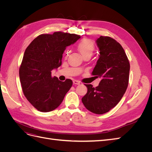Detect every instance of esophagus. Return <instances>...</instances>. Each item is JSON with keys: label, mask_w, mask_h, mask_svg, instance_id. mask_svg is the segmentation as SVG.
I'll return each mask as SVG.
<instances>
[{"label": "esophagus", "mask_w": 152, "mask_h": 152, "mask_svg": "<svg viewBox=\"0 0 152 152\" xmlns=\"http://www.w3.org/2000/svg\"><path fill=\"white\" fill-rule=\"evenodd\" d=\"M73 83L74 84H76V85H79L80 84V82L79 81V80H74L73 81Z\"/></svg>", "instance_id": "obj_1"}]
</instances>
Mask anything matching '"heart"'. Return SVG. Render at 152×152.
Wrapping results in <instances>:
<instances>
[{
  "label": "heart",
  "mask_w": 152,
  "mask_h": 152,
  "mask_svg": "<svg viewBox=\"0 0 152 152\" xmlns=\"http://www.w3.org/2000/svg\"><path fill=\"white\" fill-rule=\"evenodd\" d=\"M78 50L82 56L86 55H92L95 49L94 42L90 39H83L78 44Z\"/></svg>",
  "instance_id": "heart-1"
}]
</instances>
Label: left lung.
I'll return each instance as SVG.
<instances>
[{"instance_id": "1", "label": "left lung", "mask_w": 152, "mask_h": 152, "mask_svg": "<svg viewBox=\"0 0 152 152\" xmlns=\"http://www.w3.org/2000/svg\"><path fill=\"white\" fill-rule=\"evenodd\" d=\"M96 43L99 58L92 75L102 80L95 88L91 84H85L87 93L82 102L89 111L103 114L115 107L126 93L130 64L122 45L115 39L101 36Z\"/></svg>"}]
</instances>
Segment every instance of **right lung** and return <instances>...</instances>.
Returning a JSON list of instances; mask_svg holds the SVG:
<instances>
[{
    "label": "right lung",
    "instance_id": "right-lung-1",
    "mask_svg": "<svg viewBox=\"0 0 152 152\" xmlns=\"http://www.w3.org/2000/svg\"><path fill=\"white\" fill-rule=\"evenodd\" d=\"M80 38L63 31L41 34L26 49L19 70L20 82L26 98L39 111L58 108L71 88L72 80L61 82L52 77L51 71L61 65L66 48Z\"/></svg>",
    "mask_w": 152,
    "mask_h": 152
}]
</instances>
